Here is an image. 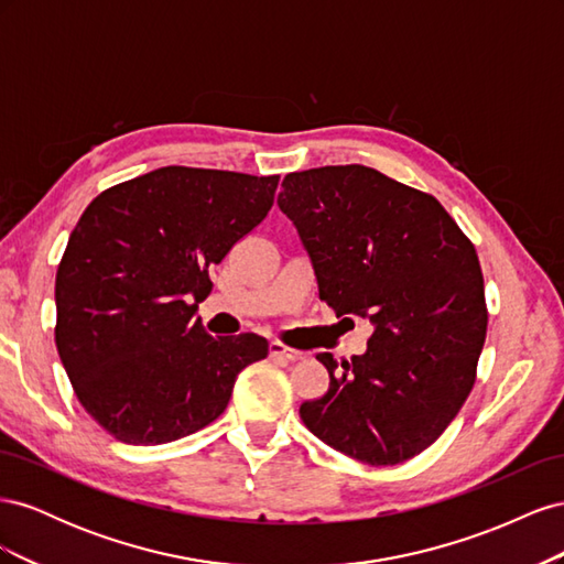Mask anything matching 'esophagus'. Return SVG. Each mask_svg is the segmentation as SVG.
<instances>
[{"label":"esophagus","instance_id":"obj_1","mask_svg":"<svg viewBox=\"0 0 564 564\" xmlns=\"http://www.w3.org/2000/svg\"><path fill=\"white\" fill-rule=\"evenodd\" d=\"M270 357H275V360H284V362H301L305 355L301 350H294V348L280 344V340H272V344H270Z\"/></svg>","mask_w":564,"mask_h":564}]
</instances>
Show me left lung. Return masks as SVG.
Masks as SVG:
<instances>
[{
    "label": "left lung",
    "instance_id": "left-lung-1",
    "mask_svg": "<svg viewBox=\"0 0 564 564\" xmlns=\"http://www.w3.org/2000/svg\"><path fill=\"white\" fill-rule=\"evenodd\" d=\"M278 197L336 317L373 324L367 352L336 362L301 404L324 445L395 466L445 433L475 383L487 336L480 261L442 204L362 164L286 174ZM348 319V317H346Z\"/></svg>",
    "mask_w": 564,
    "mask_h": 564
}]
</instances>
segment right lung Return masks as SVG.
<instances>
[{"label":"right lung","mask_w":564,"mask_h":564,"mask_svg":"<svg viewBox=\"0 0 564 564\" xmlns=\"http://www.w3.org/2000/svg\"><path fill=\"white\" fill-rule=\"evenodd\" d=\"M280 176L162 166L100 193L56 272V348L91 419L164 445L226 412L259 334L214 338L195 317L209 268L268 216Z\"/></svg>","instance_id":"obj_1"}]
</instances>
